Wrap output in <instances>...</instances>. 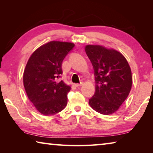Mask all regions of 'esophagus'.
Returning a JSON list of instances; mask_svg holds the SVG:
<instances>
[{"label": "esophagus", "mask_w": 153, "mask_h": 153, "mask_svg": "<svg viewBox=\"0 0 153 153\" xmlns=\"http://www.w3.org/2000/svg\"><path fill=\"white\" fill-rule=\"evenodd\" d=\"M83 85V83L82 82V83H80V84H75V86H76V87H80V86H82Z\"/></svg>", "instance_id": "34e87169"}]
</instances>
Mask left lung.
Masks as SVG:
<instances>
[{
	"instance_id": "left-lung-1",
	"label": "left lung",
	"mask_w": 153,
	"mask_h": 153,
	"mask_svg": "<svg viewBox=\"0 0 153 153\" xmlns=\"http://www.w3.org/2000/svg\"><path fill=\"white\" fill-rule=\"evenodd\" d=\"M85 51L94 67L96 92L89 105L105 115L115 113L132 86L130 67L122 54L100 45H86Z\"/></svg>"
}]
</instances>
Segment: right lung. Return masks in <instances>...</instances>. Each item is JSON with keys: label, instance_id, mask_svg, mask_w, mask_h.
Instances as JSON below:
<instances>
[{"label": "right lung", "instance_id": "1", "mask_svg": "<svg viewBox=\"0 0 153 153\" xmlns=\"http://www.w3.org/2000/svg\"><path fill=\"white\" fill-rule=\"evenodd\" d=\"M74 46L72 42L51 41L36 49L28 59L24 86L30 102L44 115H55L66 107L71 87L59 78L63 59Z\"/></svg>", "mask_w": 153, "mask_h": 153}]
</instances>
